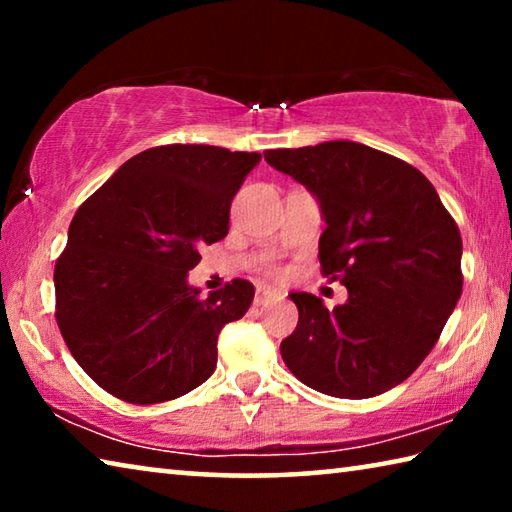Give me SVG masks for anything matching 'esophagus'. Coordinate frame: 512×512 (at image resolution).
<instances>
[{
  "mask_svg": "<svg viewBox=\"0 0 512 512\" xmlns=\"http://www.w3.org/2000/svg\"><path fill=\"white\" fill-rule=\"evenodd\" d=\"M273 298H282V291L268 287V284H257V291H255L257 305H264V302L273 300Z\"/></svg>",
  "mask_w": 512,
  "mask_h": 512,
  "instance_id": "esophagus-1",
  "label": "esophagus"
}]
</instances>
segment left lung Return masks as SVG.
Returning <instances> with one entry per match:
<instances>
[{
	"instance_id": "left-lung-1",
	"label": "left lung",
	"mask_w": 512,
	"mask_h": 512,
	"mask_svg": "<svg viewBox=\"0 0 512 512\" xmlns=\"http://www.w3.org/2000/svg\"><path fill=\"white\" fill-rule=\"evenodd\" d=\"M264 158L316 196L327 225L320 271L348 289L332 311L311 293H291L298 327L280 345L284 363L332 397L391 391L431 352L461 298L456 221L418 169L366 144L336 140Z\"/></svg>"
}]
</instances>
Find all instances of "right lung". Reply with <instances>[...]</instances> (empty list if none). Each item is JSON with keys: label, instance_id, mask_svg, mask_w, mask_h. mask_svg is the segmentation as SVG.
Returning a JSON list of instances; mask_svg holds the SVG:
<instances>
[{"label": "right lung", "instance_id": "1", "mask_svg": "<svg viewBox=\"0 0 512 512\" xmlns=\"http://www.w3.org/2000/svg\"><path fill=\"white\" fill-rule=\"evenodd\" d=\"M262 160L207 144L137 153L76 210L54 271L56 320L76 363L110 395L158 404L216 368L221 329L255 296L232 280L189 287L198 248L228 235L230 205Z\"/></svg>", "mask_w": 512, "mask_h": 512}]
</instances>
